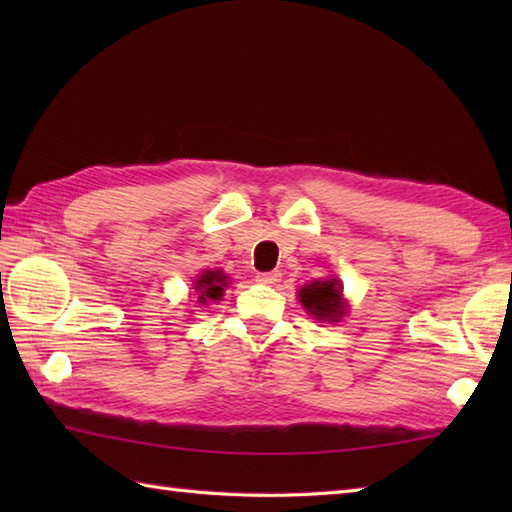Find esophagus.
I'll return each mask as SVG.
<instances>
[{"instance_id": "esophagus-1", "label": "esophagus", "mask_w": 512, "mask_h": 512, "mask_svg": "<svg viewBox=\"0 0 512 512\" xmlns=\"http://www.w3.org/2000/svg\"><path fill=\"white\" fill-rule=\"evenodd\" d=\"M279 279H281V273H277V270H273V273H259L257 275V281H262V284H277Z\"/></svg>"}]
</instances>
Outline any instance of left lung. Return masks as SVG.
<instances>
[{
    "instance_id": "obj_1",
    "label": "left lung",
    "mask_w": 512,
    "mask_h": 512,
    "mask_svg": "<svg viewBox=\"0 0 512 512\" xmlns=\"http://www.w3.org/2000/svg\"><path fill=\"white\" fill-rule=\"evenodd\" d=\"M299 301L308 314L319 321H341L347 314L343 286L339 279H314L299 290Z\"/></svg>"
}]
</instances>
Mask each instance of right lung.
I'll return each mask as SVG.
<instances>
[{
  "instance_id": "add662e5",
  "label": "right lung",
  "mask_w": 512,
  "mask_h": 512,
  "mask_svg": "<svg viewBox=\"0 0 512 512\" xmlns=\"http://www.w3.org/2000/svg\"><path fill=\"white\" fill-rule=\"evenodd\" d=\"M228 284V277L222 270H204V273L195 281V290H198V303H211L220 301L224 295V288Z\"/></svg>"
}]
</instances>
